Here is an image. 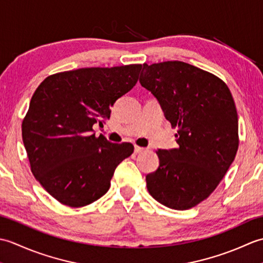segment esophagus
Here are the masks:
<instances>
[{"instance_id": "1", "label": "esophagus", "mask_w": 263, "mask_h": 263, "mask_svg": "<svg viewBox=\"0 0 263 263\" xmlns=\"http://www.w3.org/2000/svg\"><path fill=\"white\" fill-rule=\"evenodd\" d=\"M143 152H146V148H141V147H139V146H135V153L136 154H140V153H143Z\"/></svg>"}]
</instances>
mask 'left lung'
Listing matches in <instances>:
<instances>
[{"mask_svg":"<svg viewBox=\"0 0 263 263\" xmlns=\"http://www.w3.org/2000/svg\"><path fill=\"white\" fill-rule=\"evenodd\" d=\"M139 81L177 128L178 148L156 152L159 167L146 176L148 191L168 208H192L215 191L237 153L231 90L215 74L181 61L144 63Z\"/></svg>","mask_w":263,"mask_h":263,"instance_id":"left-lung-1","label":"left lung"}]
</instances>
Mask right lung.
I'll return each instance as SVG.
<instances>
[{
    "label": "right lung",
    "mask_w": 263,
    "mask_h": 263,
    "mask_svg": "<svg viewBox=\"0 0 263 263\" xmlns=\"http://www.w3.org/2000/svg\"><path fill=\"white\" fill-rule=\"evenodd\" d=\"M141 64L83 68L47 77L33 92L22 121L30 170L62 204L80 208L108 191L116 166L132 143L95 137L92 126L109 119L110 107L136 86Z\"/></svg>",
    "instance_id": "add662e5"
}]
</instances>
